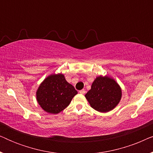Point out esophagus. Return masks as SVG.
I'll return each mask as SVG.
<instances>
[{
	"mask_svg": "<svg viewBox=\"0 0 153 153\" xmlns=\"http://www.w3.org/2000/svg\"><path fill=\"white\" fill-rule=\"evenodd\" d=\"M79 93H81V94H82V95H83V94L85 93V90H81V91H79Z\"/></svg>",
	"mask_w": 153,
	"mask_h": 153,
	"instance_id": "34e87169",
	"label": "esophagus"
}]
</instances>
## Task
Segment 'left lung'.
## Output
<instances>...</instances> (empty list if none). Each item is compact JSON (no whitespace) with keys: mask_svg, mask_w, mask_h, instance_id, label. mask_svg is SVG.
Masks as SVG:
<instances>
[{"mask_svg":"<svg viewBox=\"0 0 153 153\" xmlns=\"http://www.w3.org/2000/svg\"><path fill=\"white\" fill-rule=\"evenodd\" d=\"M85 97L92 108L99 112L106 113L118 105L122 97V91L114 79L100 76L93 81L91 89Z\"/></svg>","mask_w":153,"mask_h":153,"instance_id":"left-lung-1","label":"left lung"}]
</instances>
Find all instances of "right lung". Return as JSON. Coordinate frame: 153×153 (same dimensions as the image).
Wrapping results in <instances>:
<instances>
[{"label":"right lung","mask_w":153,"mask_h":153,"mask_svg":"<svg viewBox=\"0 0 153 153\" xmlns=\"http://www.w3.org/2000/svg\"><path fill=\"white\" fill-rule=\"evenodd\" d=\"M76 94L77 91L65 80L63 74H51L39 85L36 97L43 110L57 114L68 106Z\"/></svg>","instance_id":"add662e5"}]
</instances>
